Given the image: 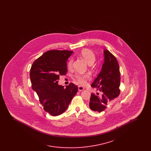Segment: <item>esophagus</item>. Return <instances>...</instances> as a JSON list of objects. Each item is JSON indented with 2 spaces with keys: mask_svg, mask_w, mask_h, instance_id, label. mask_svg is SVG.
Here are the masks:
<instances>
[{
  "mask_svg": "<svg viewBox=\"0 0 151 151\" xmlns=\"http://www.w3.org/2000/svg\"><path fill=\"white\" fill-rule=\"evenodd\" d=\"M84 89H85V88L83 86H78V90H79L80 92H81V91H83Z\"/></svg>",
  "mask_w": 151,
  "mask_h": 151,
  "instance_id": "34e87169",
  "label": "esophagus"
}]
</instances>
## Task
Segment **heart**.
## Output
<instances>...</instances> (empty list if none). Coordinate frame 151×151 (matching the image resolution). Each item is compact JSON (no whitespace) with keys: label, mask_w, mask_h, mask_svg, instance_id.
Returning <instances> with one entry per match:
<instances>
[{"label":"heart","mask_w":151,"mask_h":151,"mask_svg":"<svg viewBox=\"0 0 151 151\" xmlns=\"http://www.w3.org/2000/svg\"><path fill=\"white\" fill-rule=\"evenodd\" d=\"M80 54L86 60L87 63L89 65H92L96 57H95V55L92 51L91 50L88 49H84L81 51ZM72 64H73V59L71 58L68 62L67 65L68 67H71ZM75 78L80 84H84L86 82V80H88L89 78V75L88 74L81 75V74L77 73L75 75Z\"/></svg>","instance_id":"heart-1"}]
</instances>
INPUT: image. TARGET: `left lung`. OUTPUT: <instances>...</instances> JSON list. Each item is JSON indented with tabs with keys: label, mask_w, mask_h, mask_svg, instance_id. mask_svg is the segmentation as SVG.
<instances>
[{
	"label": "left lung",
	"mask_w": 151,
	"mask_h": 151,
	"mask_svg": "<svg viewBox=\"0 0 151 151\" xmlns=\"http://www.w3.org/2000/svg\"><path fill=\"white\" fill-rule=\"evenodd\" d=\"M104 63L101 71L92 84L100 93L91 94L89 108L94 111L102 112L110 101L120 93L119 67L116 58L108 50H104Z\"/></svg>",
	"instance_id": "1"
}]
</instances>
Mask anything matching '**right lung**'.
<instances>
[{"instance_id":"right-lung-1","label":"right lung","mask_w":151,"mask_h":151,"mask_svg":"<svg viewBox=\"0 0 151 151\" xmlns=\"http://www.w3.org/2000/svg\"><path fill=\"white\" fill-rule=\"evenodd\" d=\"M73 51H47L37 59L31 67L30 78L43 109L52 116L62 114L76 94L78 86L70 83L65 87L58 84L59 76L67 71V61Z\"/></svg>"}]
</instances>
